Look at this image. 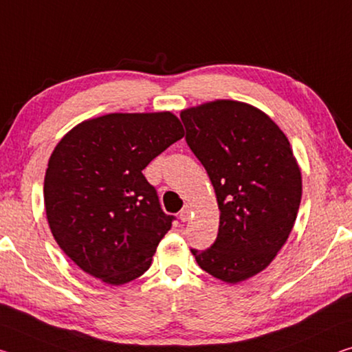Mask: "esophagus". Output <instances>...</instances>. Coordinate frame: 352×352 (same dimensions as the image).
Masks as SVG:
<instances>
[{
	"label": "esophagus",
	"instance_id": "34e87169",
	"mask_svg": "<svg viewBox=\"0 0 352 352\" xmlns=\"http://www.w3.org/2000/svg\"><path fill=\"white\" fill-rule=\"evenodd\" d=\"M189 216H191V208H189V206H185V208L180 211V221L186 222L189 219Z\"/></svg>",
	"mask_w": 352,
	"mask_h": 352
}]
</instances>
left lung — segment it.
<instances>
[{
    "label": "left lung",
    "mask_w": 352,
    "mask_h": 352,
    "mask_svg": "<svg viewBox=\"0 0 352 352\" xmlns=\"http://www.w3.org/2000/svg\"><path fill=\"white\" fill-rule=\"evenodd\" d=\"M180 117L221 211L213 246L191 252L219 280H248L276 258L296 221L302 177L293 148L270 116L244 102L214 100Z\"/></svg>",
    "instance_id": "8db88e82"
}]
</instances>
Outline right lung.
Listing matches in <instances>:
<instances>
[{
	"label": "right lung",
	"mask_w": 352,
	"mask_h": 352,
	"mask_svg": "<svg viewBox=\"0 0 352 352\" xmlns=\"http://www.w3.org/2000/svg\"><path fill=\"white\" fill-rule=\"evenodd\" d=\"M185 136L170 111L82 120L54 147L43 182L52 233L76 266L108 285L142 276L174 216L142 170Z\"/></svg>",
	"instance_id": "right-lung-1"
}]
</instances>
